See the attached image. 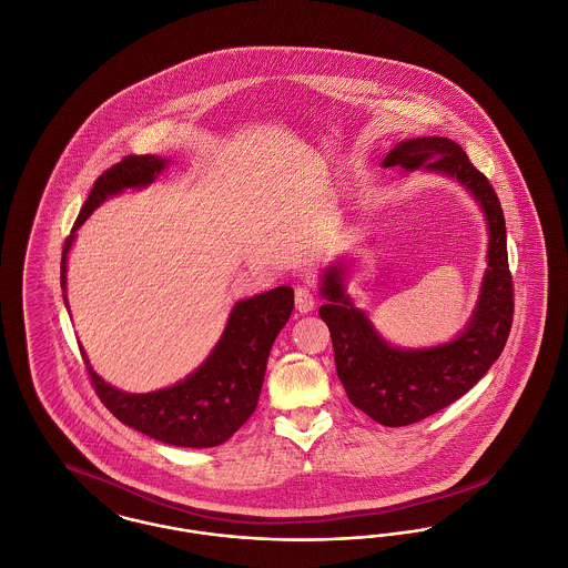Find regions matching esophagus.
I'll use <instances>...</instances> for the list:
<instances>
[{
  "mask_svg": "<svg viewBox=\"0 0 568 568\" xmlns=\"http://www.w3.org/2000/svg\"><path fill=\"white\" fill-rule=\"evenodd\" d=\"M315 290L308 285H300L296 287V308L300 313H311L315 308Z\"/></svg>",
  "mask_w": 568,
  "mask_h": 568,
  "instance_id": "1",
  "label": "esophagus"
}]
</instances>
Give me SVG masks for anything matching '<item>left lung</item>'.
I'll use <instances>...</instances> for the list:
<instances>
[{"label": "left lung", "mask_w": 568, "mask_h": 568, "mask_svg": "<svg viewBox=\"0 0 568 568\" xmlns=\"http://www.w3.org/2000/svg\"><path fill=\"white\" fill-rule=\"evenodd\" d=\"M433 170L458 179L481 204L489 230L487 272L477 308L456 341L430 349L387 345L368 317L345 296L343 271L327 268L320 315L329 327L336 373L353 406L381 426L400 428L456 403L505 349L514 324V278L500 200L486 176L449 138H413L396 144L383 168Z\"/></svg>", "instance_id": "left-lung-1"}]
</instances>
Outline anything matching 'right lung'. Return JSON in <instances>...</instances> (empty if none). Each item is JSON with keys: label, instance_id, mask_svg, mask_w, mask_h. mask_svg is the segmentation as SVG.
I'll return each instance as SVG.
<instances>
[{"label": "right lung", "instance_id": "obj_1", "mask_svg": "<svg viewBox=\"0 0 568 568\" xmlns=\"http://www.w3.org/2000/svg\"><path fill=\"white\" fill-rule=\"evenodd\" d=\"M155 155H128L98 176L74 230L109 195L128 187H144L165 168ZM72 230V232H74ZM74 236L63 244L61 287L65 290V260ZM294 311V290L283 285L260 296L236 302L221 341L206 362L176 385L151 394L114 389L87 362V371L102 405L125 426L176 447L204 449L225 443L253 415L266 362L276 334ZM84 355V353H82Z\"/></svg>", "mask_w": 568, "mask_h": 568}]
</instances>
